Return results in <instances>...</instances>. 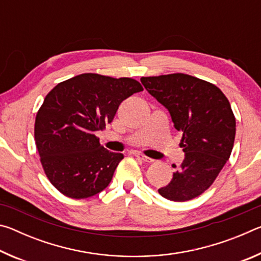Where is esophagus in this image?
<instances>
[{
  "instance_id": "34e87169",
  "label": "esophagus",
  "mask_w": 261,
  "mask_h": 261,
  "mask_svg": "<svg viewBox=\"0 0 261 261\" xmlns=\"http://www.w3.org/2000/svg\"><path fill=\"white\" fill-rule=\"evenodd\" d=\"M135 156L138 159V160H141V161H144V162H153V159L148 158L146 155H144V154H141V153H135Z\"/></svg>"
}]
</instances>
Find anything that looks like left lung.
I'll return each instance as SVG.
<instances>
[{"label": "left lung", "instance_id": "obj_1", "mask_svg": "<svg viewBox=\"0 0 261 261\" xmlns=\"http://www.w3.org/2000/svg\"><path fill=\"white\" fill-rule=\"evenodd\" d=\"M148 93L169 110L182 132L185 158L170 183L158 191L166 199L187 201L206 191L233 147L236 120L227 96L214 84L184 73L141 77Z\"/></svg>", "mask_w": 261, "mask_h": 261}]
</instances>
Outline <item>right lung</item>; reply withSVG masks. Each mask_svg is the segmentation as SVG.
Returning <instances> with one entry per match:
<instances>
[{"mask_svg": "<svg viewBox=\"0 0 261 261\" xmlns=\"http://www.w3.org/2000/svg\"><path fill=\"white\" fill-rule=\"evenodd\" d=\"M143 90L132 78L82 73L46 95L34 139L42 169L62 194L84 199L108 187L124 155L106 149L95 132L114 120L123 100Z\"/></svg>", "mask_w": 261, "mask_h": 261, "instance_id": "1", "label": "right lung"}]
</instances>
